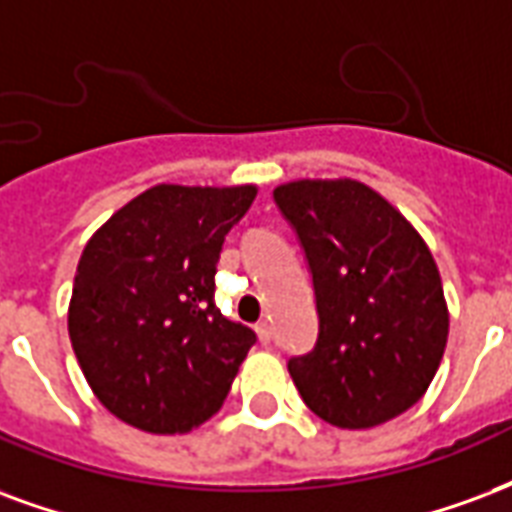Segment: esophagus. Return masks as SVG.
Segmentation results:
<instances>
[{
    "label": "esophagus",
    "instance_id": "esophagus-1",
    "mask_svg": "<svg viewBox=\"0 0 512 512\" xmlns=\"http://www.w3.org/2000/svg\"><path fill=\"white\" fill-rule=\"evenodd\" d=\"M255 331L257 336H260V342L263 344L271 342V323H268V320H260V323L255 325Z\"/></svg>",
    "mask_w": 512,
    "mask_h": 512
}]
</instances>
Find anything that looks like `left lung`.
<instances>
[{"mask_svg":"<svg viewBox=\"0 0 512 512\" xmlns=\"http://www.w3.org/2000/svg\"><path fill=\"white\" fill-rule=\"evenodd\" d=\"M274 203L304 249L320 320L312 350L287 361L306 407L339 429L410 410L448 342L429 246L361 181H293Z\"/></svg>","mask_w":512,"mask_h":512,"instance_id":"left-lung-1","label":"left lung"}]
</instances>
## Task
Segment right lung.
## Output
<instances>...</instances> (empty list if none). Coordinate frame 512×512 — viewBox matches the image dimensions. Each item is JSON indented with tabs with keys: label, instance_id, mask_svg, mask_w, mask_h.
<instances>
[{
	"label": "right lung",
	"instance_id": "1",
	"mask_svg": "<svg viewBox=\"0 0 512 512\" xmlns=\"http://www.w3.org/2000/svg\"><path fill=\"white\" fill-rule=\"evenodd\" d=\"M255 195L249 184H160L119 208L83 249L70 342L94 396L135 429L200 426L257 342L211 301L225 236Z\"/></svg>",
	"mask_w": 512,
	"mask_h": 512
}]
</instances>
